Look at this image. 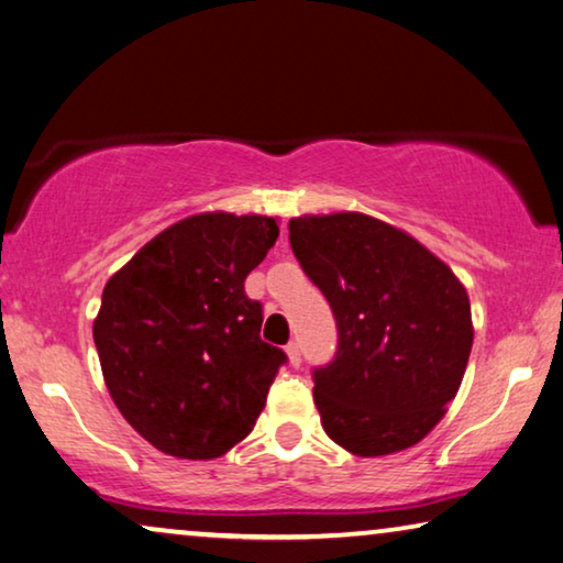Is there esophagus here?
<instances>
[{
	"mask_svg": "<svg viewBox=\"0 0 563 563\" xmlns=\"http://www.w3.org/2000/svg\"><path fill=\"white\" fill-rule=\"evenodd\" d=\"M287 354H289V362L294 367H299L301 365V347H299V342H289L287 344Z\"/></svg>",
	"mask_w": 563,
	"mask_h": 563,
	"instance_id": "esophagus-1",
	"label": "esophagus"
}]
</instances>
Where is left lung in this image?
<instances>
[{
    "instance_id": "obj_1",
    "label": "left lung",
    "mask_w": 563,
    "mask_h": 563,
    "mask_svg": "<svg viewBox=\"0 0 563 563\" xmlns=\"http://www.w3.org/2000/svg\"><path fill=\"white\" fill-rule=\"evenodd\" d=\"M289 244L336 322L332 362L311 369L324 432L362 457L420 443L468 365L465 287L408 233L365 213L291 219Z\"/></svg>"
}]
</instances>
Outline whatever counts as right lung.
I'll return each instance as SVG.
<instances>
[{
  "label": "right lung",
  "instance_id": "1",
  "mask_svg": "<svg viewBox=\"0 0 563 563\" xmlns=\"http://www.w3.org/2000/svg\"><path fill=\"white\" fill-rule=\"evenodd\" d=\"M269 216L198 213L110 276L92 324L123 418L158 451L209 461L254 430L284 350L262 340L244 282L269 254Z\"/></svg>",
  "mask_w": 563,
  "mask_h": 563
}]
</instances>
